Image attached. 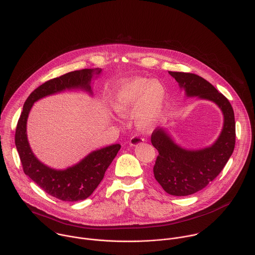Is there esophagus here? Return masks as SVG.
<instances>
[{
  "label": "esophagus",
  "mask_w": 255,
  "mask_h": 255,
  "mask_svg": "<svg viewBox=\"0 0 255 255\" xmlns=\"http://www.w3.org/2000/svg\"><path fill=\"white\" fill-rule=\"evenodd\" d=\"M144 141H145V140H144L142 137H139V136H133V137L130 139L129 144H130V146L135 147V146H138V145H140V144L144 143Z\"/></svg>",
  "instance_id": "34e87169"
}]
</instances>
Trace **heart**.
Here are the masks:
<instances>
[{
  "mask_svg": "<svg viewBox=\"0 0 255 255\" xmlns=\"http://www.w3.org/2000/svg\"><path fill=\"white\" fill-rule=\"evenodd\" d=\"M166 99L165 87L158 81L136 77L119 84L111 97V106L116 114L126 117L135 111L137 127L151 129L159 120Z\"/></svg>",
  "mask_w": 255,
  "mask_h": 255,
  "instance_id": "1",
  "label": "heart"
}]
</instances>
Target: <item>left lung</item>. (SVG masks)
Segmentation results:
<instances>
[{"instance_id": "8db88e82", "label": "left lung", "mask_w": 255, "mask_h": 255, "mask_svg": "<svg viewBox=\"0 0 255 255\" xmlns=\"http://www.w3.org/2000/svg\"><path fill=\"white\" fill-rule=\"evenodd\" d=\"M187 97H198L218 105L224 115L222 132L210 147L190 150L178 145L168 130L157 127L151 136L159 155L154 176L165 192L172 196L193 195L214 181L225 168L236 145V121L230 101L205 78L186 72L169 71Z\"/></svg>"}]
</instances>
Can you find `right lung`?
Here are the masks:
<instances>
[{"label":"right lung","instance_id":"right-lung-1","mask_svg":"<svg viewBox=\"0 0 255 255\" xmlns=\"http://www.w3.org/2000/svg\"><path fill=\"white\" fill-rule=\"evenodd\" d=\"M101 71V68L75 70L44 82L29 94L17 121L14 143L24 174L45 193L64 202L87 199L102 181L121 146L114 144L92 151L78 163L66 169L50 168L35 157L29 146L26 135L28 114L37 100L66 90H80L92 96L91 81L94 75L97 77Z\"/></svg>","mask_w":255,"mask_h":255}]
</instances>
